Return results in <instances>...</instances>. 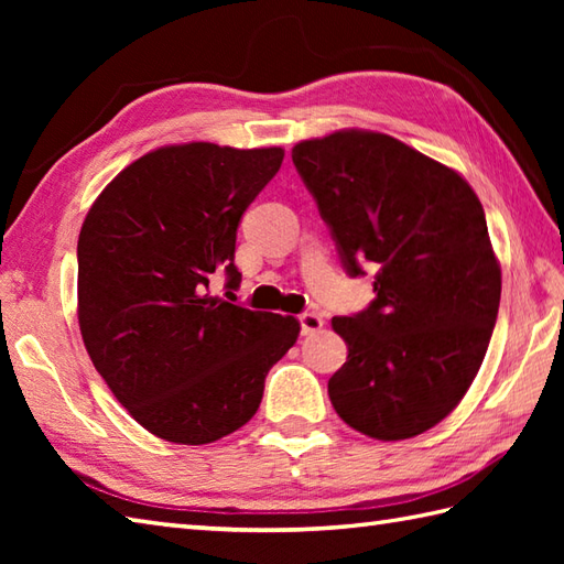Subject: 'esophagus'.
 Instances as JSON below:
<instances>
[{
	"label": "esophagus",
	"instance_id": "34e87169",
	"mask_svg": "<svg viewBox=\"0 0 564 564\" xmlns=\"http://www.w3.org/2000/svg\"><path fill=\"white\" fill-rule=\"evenodd\" d=\"M297 322H301V334H315L322 329V325H325V319H322L317 313H303L297 315Z\"/></svg>",
	"mask_w": 564,
	"mask_h": 564
}]
</instances>
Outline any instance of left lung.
Listing matches in <instances>:
<instances>
[{
    "mask_svg": "<svg viewBox=\"0 0 564 564\" xmlns=\"http://www.w3.org/2000/svg\"><path fill=\"white\" fill-rule=\"evenodd\" d=\"M293 164L337 242L346 273L376 269L373 303L334 317L349 346L329 400L378 441L446 419L482 366L501 269L480 198L465 178L373 130L303 140Z\"/></svg>",
    "mask_w": 564,
    "mask_h": 564,
    "instance_id": "1",
    "label": "left lung"
}]
</instances>
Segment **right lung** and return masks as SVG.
<instances>
[{
    "instance_id": "1",
    "label": "right lung",
    "mask_w": 564,
    "mask_h": 564,
    "mask_svg": "<svg viewBox=\"0 0 564 564\" xmlns=\"http://www.w3.org/2000/svg\"><path fill=\"white\" fill-rule=\"evenodd\" d=\"M283 150L166 145L94 200L77 242V315L94 368L150 434L203 446L257 414L263 380L295 344V317L208 295L237 285V227Z\"/></svg>"
}]
</instances>
